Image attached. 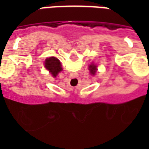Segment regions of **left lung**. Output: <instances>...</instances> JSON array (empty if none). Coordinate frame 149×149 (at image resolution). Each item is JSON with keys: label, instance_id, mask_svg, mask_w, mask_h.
<instances>
[{"label": "left lung", "instance_id": "left-lung-1", "mask_svg": "<svg viewBox=\"0 0 149 149\" xmlns=\"http://www.w3.org/2000/svg\"><path fill=\"white\" fill-rule=\"evenodd\" d=\"M96 70H97V66L95 65H93V64H91V65H89V71H90L91 74H95Z\"/></svg>", "mask_w": 149, "mask_h": 149}]
</instances>
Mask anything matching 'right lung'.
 I'll use <instances>...</instances> for the list:
<instances>
[{
    "mask_svg": "<svg viewBox=\"0 0 149 149\" xmlns=\"http://www.w3.org/2000/svg\"><path fill=\"white\" fill-rule=\"evenodd\" d=\"M45 68L52 73L54 77L57 76L58 72L62 71L61 62L58 59L53 57V56L46 59L45 61Z\"/></svg>",
    "mask_w": 149,
    "mask_h": 149,
    "instance_id": "1",
    "label": "right lung"
}]
</instances>
